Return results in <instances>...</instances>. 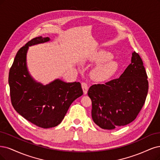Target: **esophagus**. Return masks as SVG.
I'll return each instance as SVG.
<instances>
[{
	"label": "esophagus",
	"mask_w": 160,
	"mask_h": 160,
	"mask_svg": "<svg viewBox=\"0 0 160 160\" xmlns=\"http://www.w3.org/2000/svg\"><path fill=\"white\" fill-rule=\"evenodd\" d=\"M81 87H82V91H83L84 94L86 95L87 93V91H88V85H87V84L86 83V82H82Z\"/></svg>",
	"instance_id": "1"
}]
</instances>
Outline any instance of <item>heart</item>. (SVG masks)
<instances>
[{
    "label": "heart",
    "instance_id": "heart-1",
    "mask_svg": "<svg viewBox=\"0 0 160 160\" xmlns=\"http://www.w3.org/2000/svg\"><path fill=\"white\" fill-rule=\"evenodd\" d=\"M112 55L108 52L101 50L92 55L91 61L98 63L93 68L90 76L92 80L97 82H102L108 80L117 72L118 68L117 62L112 59Z\"/></svg>",
    "mask_w": 160,
    "mask_h": 160
}]
</instances>
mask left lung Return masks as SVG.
I'll return each mask as SVG.
<instances>
[{
    "label": "left lung",
    "instance_id": "left-lung-1",
    "mask_svg": "<svg viewBox=\"0 0 160 160\" xmlns=\"http://www.w3.org/2000/svg\"><path fill=\"white\" fill-rule=\"evenodd\" d=\"M148 76L138 53L118 79L93 85L88 91L92 101V118L102 129L112 130L135 120L146 101Z\"/></svg>",
    "mask_w": 160,
    "mask_h": 160
}]
</instances>
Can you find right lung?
Returning <instances> with one entry per match:
<instances>
[{
	"mask_svg": "<svg viewBox=\"0 0 160 160\" xmlns=\"http://www.w3.org/2000/svg\"><path fill=\"white\" fill-rule=\"evenodd\" d=\"M36 37L16 53L8 75L11 102L22 117L39 127L52 128L62 122L68 109L83 92L79 82H65L56 79L43 85L29 74L26 65L28 46L49 41Z\"/></svg>",
	"mask_w": 160,
	"mask_h": 160,
	"instance_id": "obj_1",
	"label": "right lung"
}]
</instances>
